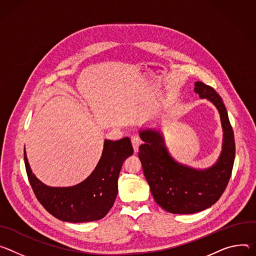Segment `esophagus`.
Returning a JSON list of instances; mask_svg holds the SVG:
<instances>
[{
    "instance_id": "34e87169",
    "label": "esophagus",
    "mask_w": 256,
    "mask_h": 256,
    "mask_svg": "<svg viewBox=\"0 0 256 256\" xmlns=\"http://www.w3.org/2000/svg\"><path fill=\"white\" fill-rule=\"evenodd\" d=\"M131 144H132L134 152H138V148H139V146L141 144V140H140L138 135H132L131 136Z\"/></svg>"
}]
</instances>
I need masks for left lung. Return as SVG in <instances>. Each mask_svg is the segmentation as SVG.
Returning a JSON list of instances; mask_svg holds the SVG:
<instances>
[{
  "label": "left lung",
  "instance_id": "8db88e82",
  "mask_svg": "<svg viewBox=\"0 0 256 256\" xmlns=\"http://www.w3.org/2000/svg\"><path fill=\"white\" fill-rule=\"evenodd\" d=\"M195 92L210 100L218 110L224 130L222 150L218 162L198 171L176 162L168 154L162 135L152 130L140 131L144 144L138 156L156 202L171 214H188L214 204L231 178L235 160V138L222 98L210 85L198 81Z\"/></svg>",
  "mask_w": 256,
  "mask_h": 256
}]
</instances>
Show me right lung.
Returning a JSON list of instances; mask_svg holds the SVG:
<instances>
[{
	"mask_svg": "<svg viewBox=\"0 0 256 256\" xmlns=\"http://www.w3.org/2000/svg\"><path fill=\"white\" fill-rule=\"evenodd\" d=\"M128 137L106 140L102 158L92 175L72 187H48L32 172L25 150L24 162L28 180L40 204L54 218L69 222L98 220L106 216L115 202L118 178L124 160L132 156Z\"/></svg>",
	"mask_w": 256,
	"mask_h": 256,
	"instance_id": "right-lung-1",
	"label": "right lung"
}]
</instances>
